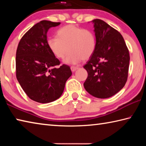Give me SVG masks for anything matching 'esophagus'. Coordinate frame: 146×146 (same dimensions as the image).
Instances as JSON below:
<instances>
[{
    "mask_svg": "<svg viewBox=\"0 0 146 146\" xmlns=\"http://www.w3.org/2000/svg\"><path fill=\"white\" fill-rule=\"evenodd\" d=\"M78 67H75V66H71V71H72V72H75V71L76 70H78Z\"/></svg>",
    "mask_w": 146,
    "mask_h": 146,
    "instance_id": "1",
    "label": "esophagus"
}]
</instances>
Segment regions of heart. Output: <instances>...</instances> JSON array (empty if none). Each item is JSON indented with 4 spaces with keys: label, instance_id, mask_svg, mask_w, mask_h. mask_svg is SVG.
<instances>
[{
    "label": "heart",
    "instance_id": "b5f03b06",
    "mask_svg": "<svg viewBox=\"0 0 146 146\" xmlns=\"http://www.w3.org/2000/svg\"><path fill=\"white\" fill-rule=\"evenodd\" d=\"M49 50L56 57L63 58L66 64H76L82 60H88L95 52L96 38L95 34L89 29H83L75 24H69L60 28L57 37L47 40Z\"/></svg>",
    "mask_w": 146,
    "mask_h": 146
}]
</instances>
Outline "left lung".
I'll return each mask as SVG.
<instances>
[{"label": "left lung", "mask_w": 146, "mask_h": 146, "mask_svg": "<svg viewBox=\"0 0 146 146\" xmlns=\"http://www.w3.org/2000/svg\"><path fill=\"white\" fill-rule=\"evenodd\" d=\"M96 48L84 66L88 78L85 90L93 97L107 98L115 95L125 86L129 64V51L122 35L106 22L94 19Z\"/></svg>", "instance_id": "1"}]
</instances>
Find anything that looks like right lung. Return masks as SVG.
Listing matches in <instances>:
<instances>
[{"instance_id":"obj_1","label":"right lung","mask_w":146,"mask_h":146,"mask_svg":"<svg viewBox=\"0 0 146 146\" xmlns=\"http://www.w3.org/2000/svg\"><path fill=\"white\" fill-rule=\"evenodd\" d=\"M60 23L42 21L24 34L16 53V76L29 98L39 103L53 102L62 95L68 79L72 75L70 66L63 64L47 45L49 28Z\"/></svg>"}]
</instances>
